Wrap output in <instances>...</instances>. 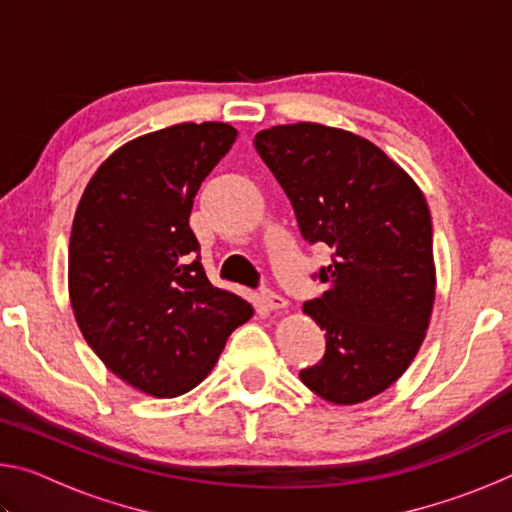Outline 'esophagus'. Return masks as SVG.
Here are the masks:
<instances>
[{
    "mask_svg": "<svg viewBox=\"0 0 512 512\" xmlns=\"http://www.w3.org/2000/svg\"><path fill=\"white\" fill-rule=\"evenodd\" d=\"M262 302H264V307L271 309V311L287 309V305H289L287 300H284L282 296H277V293H273V291H264L262 293Z\"/></svg>",
    "mask_w": 512,
    "mask_h": 512,
    "instance_id": "esophagus-1",
    "label": "esophagus"
}]
</instances>
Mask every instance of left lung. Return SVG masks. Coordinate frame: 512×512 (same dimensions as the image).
I'll use <instances>...</instances> for the list:
<instances>
[{
    "mask_svg": "<svg viewBox=\"0 0 512 512\" xmlns=\"http://www.w3.org/2000/svg\"><path fill=\"white\" fill-rule=\"evenodd\" d=\"M255 149L296 212L302 237L334 250L323 296L302 311L325 329V357L300 370L309 391L350 406L400 379L427 336L436 264L427 198L361 135L314 121L271 126Z\"/></svg>",
    "mask_w": 512,
    "mask_h": 512,
    "instance_id": "8db88e82",
    "label": "left lung"
}]
</instances>
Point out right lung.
Returning a JSON list of instances; mask_svg holds the SVG:
<instances>
[{
    "mask_svg": "<svg viewBox=\"0 0 512 512\" xmlns=\"http://www.w3.org/2000/svg\"><path fill=\"white\" fill-rule=\"evenodd\" d=\"M237 140L223 121L135 137L94 171L69 237L67 287L83 339L110 372L151 397L210 375L253 305L207 280L189 214Z\"/></svg>",
    "mask_w": 512,
    "mask_h": 512,
    "instance_id": "1",
    "label": "right lung"
}]
</instances>
